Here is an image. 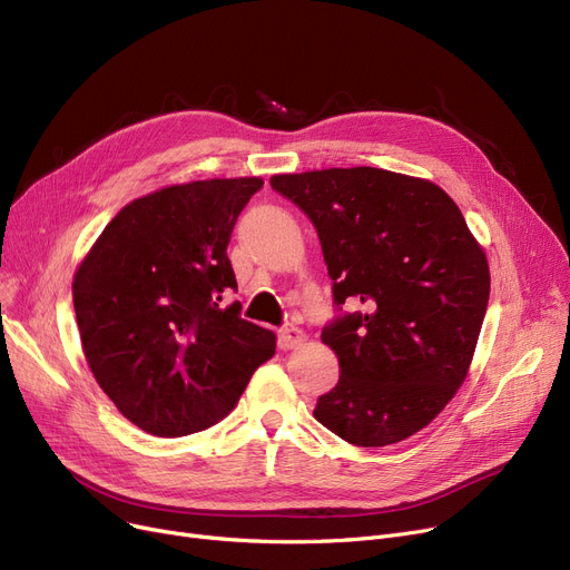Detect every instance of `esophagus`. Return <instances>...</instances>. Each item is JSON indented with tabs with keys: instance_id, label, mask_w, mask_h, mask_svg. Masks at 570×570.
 <instances>
[{
	"instance_id": "1",
	"label": "esophagus",
	"mask_w": 570,
	"mask_h": 570,
	"mask_svg": "<svg viewBox=\"0 0 570 570\" xmlns=\"http://www.w3.org/2000/svg\"><path fill=\"white\" fill-rule=\"evenodd\" d=\"M305 340H307V335L301 331V327H295V325H286L284 331L279 333L282 348H297V346L305 344Z\"/></svg>"
}]
</instances>
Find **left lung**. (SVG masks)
Instances as JSON below:
<instances>
[{
  "label": "left lung",
  "instance_id": "1",
  "mask_svg": "<svg viewBox=\"0 0 570 570\" xmlns=\"http://www.w3.org/2000/svg\"><path fill=\"white\" fill-rule=\"evenodd\" d=\"M312 219L337 305L323 327L340 381L316 421L363 448L428 428L464 383L490 301V265L460 207L430 179L383 168L269 177Z\"/></svg>",
  "mask_w": 570,
  "mask_h": 570
}]
</instances>
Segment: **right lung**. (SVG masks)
<instances>
[{
  "instance_id": "obj_1",
  "label": "right lung",
  "mask_w": 570,
  "mask_h": 570,
  "mask_svg": "<svg viewBox=\"0 0 570 570\" xmlns=\"http://www.w3.org/2000/svg\"><path fill=\"white\" fill-rule=\"evenodd\" d=\"M261 177L198 179L131 200L73 277L85 361L127 421L155 436L219 423L275 355L273 331L222 307L226 247Z\"/></svg>"
}]
</instances>
